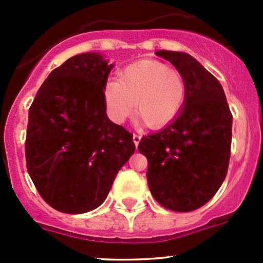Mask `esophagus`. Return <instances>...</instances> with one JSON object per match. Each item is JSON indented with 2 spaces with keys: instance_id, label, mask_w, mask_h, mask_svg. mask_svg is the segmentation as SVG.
I'll list each match as a JSON object with an SVG mask.
<instances>
[{
  "instance_id": "1",
  "label": "esophagus",
  "mask_w": 263,
  "mask_h": 263,
  "mask_svg": "<svg viewBox=\"0 0 263 263\" xmlns=\"http://www.w3.org/2000/svg\"><path fill=\"white\" fill-rule=\"evenodd\" d=\"M132 139H134V142H135V145H136V146L140 144V141H141V136H140L139 134H134Z\"/></svg>"
}]
</instances>
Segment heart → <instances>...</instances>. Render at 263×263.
<instances>
[{
	"mask_svg": "<svg viewBox=\"0 0 263 263\" xmlns=\"http://www.w3.org/2000/svg\"><path fill=\"white\" fill-rule=\"evenodd\" d=\"M103 97L115 123H123L136 108L142 121L160 128L179 116L187 98V85L174 68L158 61H140L123 68L118 81H108Z\"/></svg>",
	"mask_w": 263,
	"mask_h": 263,
	"instance_id": "heart-1",
	"label": "heart"
}]
</instances>
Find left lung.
Returning <instances> with one entry per match:
<instances>
[{"label": "left lung", "mask_w": 263, "mask_h": 263, "mask_svg": "<svg viewBox=\"0 0 263 263\" xmlns=\"http://www.w3.org/2000/svg\"><path fill=\"white\" fill-rule=\"evenodd\" d=\"M184 79L187 98L179 116L156 134L142 137L147 183L156 201L188 213L214 197L227 176L233 116L217 79L192 55L158 50Z\"/></svg>", "instance_id": "obj_1"}]
</instances>
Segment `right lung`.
Returning a JSON list of instances; mask_svg holds the SVG:
<instances>
[{
  "label": "right lung",
  "instance_id": "right-lung-1",
  "mask_svg": "<svg viewBox=\"0 0 263 263\" xmlns=\"http://www.w3.org/2000/svg\"><path fill=\"white\" fill-rule=\"evenodd\" d=\"M112 67L99 53L73 55L49 73L29 108L28 173L61 213L102 205L136 148L134 135L105 112L103 91Z\"/></svg>",
  "mask_w": 263,
  "mask_h": 263
}]
</instances>
